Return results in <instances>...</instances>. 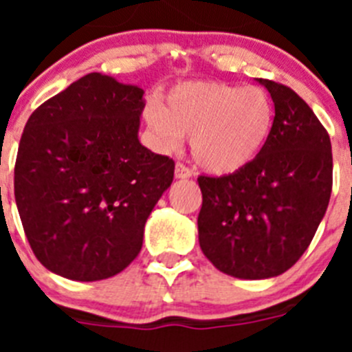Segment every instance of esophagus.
<instances>
[{
	"label": "esophagus",
	"instance_id": "1",
	"mask_svg": "<svg viewBox=\"0 0 352 352\" xmlns=\"http://www.w3.org/2000/svg\"><path fill=\"white\" fill-rule=\"evenodd\" d=\"M174 174H176V178L178 179H186L192 176V169L190 167H186L185 164H176V170H174Z\"/></svg>",
	"mask_w": 352,
	"mask_h": 352
}]
</instances>
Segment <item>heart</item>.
<instances>
[{
	"instance_id": "b5f03b06",
	"label": "heart",
	"mask_w": 352,
	"mask_h": 352,
	"mask_svg": "<svg viewBox=\"0 0 352 352\" xmlns=\"http://www.w3.org/2000/svg\"><path fill=\"white\" fill-rule=\"evenodd\" d=\"M144 118L158 144L178 148L192 135V155L203 169L229 174L250 164L268 142L275 120L272 96L259 86L188 82L146 105Z\"/></svg>"
}]
</instances>
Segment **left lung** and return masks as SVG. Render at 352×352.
I'll use <instances>...</instances> for the list:
<instances>
[{"instance_id":"1","label":"left lung","mask_w":352,"mask_h":352,"mask_svg":"<svg viewBox=\"0 0 352 352\" xmlns=\"http://www.w3.org/2000/svg\"><path fill=\"white\" fill-rule=\"evenodd\" d=\"M272 95L268 142L226 176H199V245L217 270L259 280L282 275L303 256L333 185L331 142L312 109L291 88L259 79Z\"/></svg>"}]
</instances>
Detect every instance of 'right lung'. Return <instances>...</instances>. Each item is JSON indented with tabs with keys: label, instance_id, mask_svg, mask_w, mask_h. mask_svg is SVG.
<instances>
[{
	"label": "right lung",
	"instance_id": "obj_1",
	"mask_svg": "<svg viewBox=\"0 0 352 352\" xmlns=\"http://www.w3.org/2000/svg\"><path fill=\"white\" fill-rule=\"evenodd\" d=\"M144 89L93 72L43 102L19 142L14 192L36 259L70 280L114 276L142 247L174 162L139 142Z\"/></svg>",
	"mask_w": 352,
	"mask_h": 352
}]
</instances>
